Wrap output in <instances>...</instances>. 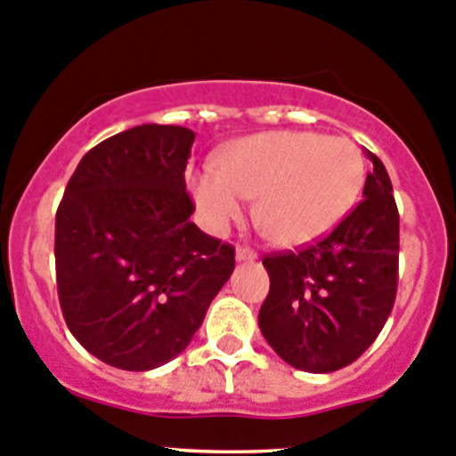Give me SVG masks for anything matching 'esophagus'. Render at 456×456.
Returning <instances> with one entry per match:
<instances>
[{"label": "esophagus", "instance_id": "obj_1", "mask_svg": "<svg viewBox=\"0 0 456 456\" xmlns=\"http://www.w3.org/2000/svg\"><path fill=\"white\" fill-rule=\"evenodd\" d=\"M256 258H258V256H256V251L247 249V247H238V249H236L238 263H254Z\"/></svg>", "mask_w": 456, "mask_h": 456}]
</instances>
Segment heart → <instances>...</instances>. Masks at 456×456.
<instances>
[{"mask_svg": "<svg viewBox=\"0 0 456 456\" xmlns=\"http://www.w3.org/2000/svg\"><path fill=\"white\" fill-rule=\"evenodd\" d=\"M365 183L361 149L343 135L269 131L223 149L218 167L191 174L198 216L223 233L242 220L247 200L258 198L256 223L281 247L327 236L354 209Z\"/></svg>", "mask_w": 456, "mask_h": 456, "instance_id": "1", "label": "heart"}]
</instances>
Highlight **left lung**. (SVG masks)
Returning a JSON list of instances; mask_svg holds the SVG:
<instances>
[{
    "instance_id": "8db88e82",
    "label": "left lung",
    "mask_w": 456,
    "mask_h": 456,
    "mask_svg": "<svg viewBox=\"0 0 456 456\" xmlns=\"http://www.w3.org/2000/svg\"><path fill=\"white\" fill-rule=\"evenodd\" d=\"M363 200L316 245L265 256L258 325L291 368L327 374L354 363L386 325L399 282V209L386 167L368 151Z\"/></svg>"
}]
</instances>
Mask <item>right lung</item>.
<instances>
[{"instance_id": "right-lung-1", "label": "right lung", "mask_w": 456, "mask_h": 456, "mask_svg": "<svg viewBox=\"0 0 456 456\" xmlns=\"http://www.w3.org/2000/svg\"><path fill=\"white\" fill-rule=\"evenodd\" d=\"M193 140L174 125L110 135L79 160L57 209L64 321L84 350L118 370L175 359L236 265L232 245L189 220Z\"/></svg>"}]
</instances>
